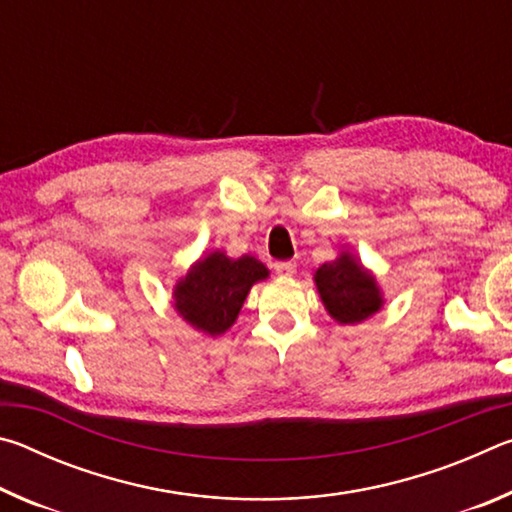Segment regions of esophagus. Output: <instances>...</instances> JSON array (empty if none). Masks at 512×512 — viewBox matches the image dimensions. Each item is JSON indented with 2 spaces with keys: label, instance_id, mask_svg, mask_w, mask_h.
Returning a JSON list of instances; mask_svg holds the SVG:
<instances>
[{
  "label": "esophagus",
  "instance_id": "esophagus-1",
  "mask_svg": "<svg viewBox=\"0 0 512 512\" xmlns=\"http://www.w3.org/2000/svg\"><path fill=\"white\" fill-rule=\"evenodd\" d=\"M273 268H275V273H277V275L289 277V275L296 273V262H275V264H273Z\"/></svg>",
  "mask_w": 512,
  "mask_h": 512
}]
</instances>
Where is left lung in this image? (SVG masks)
<instances>
[{"instance_id": "1", "label": "left lung", "mask_w": 512, "mask_h": 512, "mask_svg": "<svg viewBox=\"0 0 512 512\" xmlns=\"http://www.w3.org/2000/svg\"><path fill=\"white\" fill-rule=\"evenodd\" d=\"M316 287L327 311L339 323H361L381 307L375 277L363 271L350 255L320 266Z\"/></svg>"}]
</instances>
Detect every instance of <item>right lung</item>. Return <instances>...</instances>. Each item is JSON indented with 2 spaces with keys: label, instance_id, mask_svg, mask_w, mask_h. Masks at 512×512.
<instances>
[{
  "label": "right lung",
  "instance_id": "add662e5",
  "mask_svg": "<svg viewBox=\"0 0 512 512\" xmlns=\"http://www.w3.org/2000/svg\"><path fill=\"white\" fill-rule=\"evenodd\" d=\"M266 275V266L250 255L239 259L223 253L207 255L173 293L178 314L207 334H223L235 323L250 287Z\"/></svg>",
  "mask_w": 512,
  "mask_h": 512
}]
</instances>
